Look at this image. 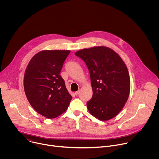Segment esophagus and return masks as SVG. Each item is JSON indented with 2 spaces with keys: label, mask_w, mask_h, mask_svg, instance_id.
Instances as JSON below:
<instances>
[{
  "label": "esophagus",
  "mask_w": 159,
  "mask_h": 159,
  "mask_svg": "<svg viewBox=\"0 0 159 159\" xmlns=\"http://www.w3.org/2000/svg\"><path fill=\"white\" fill-rule=\"evenodd\" d=\"M79 93H80V90H77V91L75 92V93H74V94H75L76 96H77V95H78Z\"/></svg>",
  "instance_id": "34e87169"
}]
</instances>
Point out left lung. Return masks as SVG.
I'll return each mask as SVG.
<instances>
[{
  "mask_svg": "<svg viewBox=\"0 0 159 159\" xmlns=\"http://www.w3.org/2000/svg\"><path fill=\"white\" fill-rule=\"evenodd\" d=\"M75 55L85 61L90 74L93 94L87 103L89 112L101 121L115 117L129 95L126 64L114 50L102 46L80 50Z\"/></svg>",
  "mask_w": 159,
  "mask_h": 159,
  "instance_id": "left-lung-1",
  "label": "left lung"
}]
</instances>
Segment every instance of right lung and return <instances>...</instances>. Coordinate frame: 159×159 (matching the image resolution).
<instances>
[{
  "label": "right lung",
  "mask_w": 159,
  "mask_h": 159,
  "mask_svg": "<svg viewBox=\"0 0 159 159\" xmlns=\"http://www.w3.org/2000/svg\"><path fill=\"white\" fill-rule=\"evenodd\" d=\"M70 50H43L30 61L24 76L26 98L34 109L48 119L66 111L72 97L60 73Z\"/></svg>",
  "instance_id": "obj_1"
}]
</instances>
